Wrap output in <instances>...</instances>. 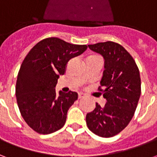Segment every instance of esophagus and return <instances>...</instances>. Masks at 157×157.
<instances>
[{"mask_svg":"<svg viewBox=\"0 0 157 157\" xmlns=\"http://www.w3.org/2000/svg\"><path fill=\"white\" fill-rule=\"evenodd\" d=\"M86 95L84 93H79L78 94V98L81 99V98H85Z\"/></svg>","mask_w":157,"mask_h":157,"instance_id":"obj_1","label":"esophagus"}]
</instances>
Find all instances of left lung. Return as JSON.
Segmentation results:
<instances>
[{"label": "left lung", "mask_w": 157, "mask_h": 157, "mask_svg": "<svg viewBox=\"0 0 157 157\" xmlns=\"http://www.w3.org/2000/svg\"><path fill=\"white\" fill-rule=\"evenodd\" d=\"M88 47L104 59L100 81L103 89L100 91L106 103L104 107L96 103L86 121L92 133L109 138L121 132L134 116L141 92L140 71L133 57L117 43L103 42Z\"/></svg>", "instance_id": "1"}]
</instances>
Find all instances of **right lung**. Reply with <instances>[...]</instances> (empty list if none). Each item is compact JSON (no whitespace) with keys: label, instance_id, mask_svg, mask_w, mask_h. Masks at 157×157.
<instances>
[{"label":"right lung","instance_id":"1","mask_svg":"<svg viewBox=\"0 0 157 157\" xmlns=\"http://www.w3.org/2000/svg\"><path fill=\"white\" fill-rule=\"evenodd\" d=\"M86 48V45L48 38L39 42L22 61L16 97L22 118L34 131L47 135L64 126L68 109L78 95L71 91L56 92L55 86L69 60Z\"/></svg>","mask_w":157,"mask_h":157}]
</instances>
